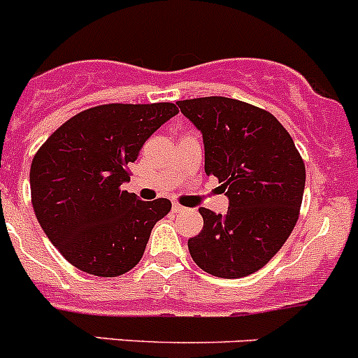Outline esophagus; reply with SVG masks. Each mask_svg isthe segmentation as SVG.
I'll return each mask as SVG.
<instances>
[{
  "label": "esophagus",
  "instance_id": "1",
  "mask_svg": "<svg viewBox=\"0 0 358 358\" xmlns=\"http://www.w3.org/2000/svg\"><path fill=\"white\" fill-rule=\"evenodd\" d=\"M173 212H175V213H182V212H185V206L178 205V203H173Z\"/></svg>",
  "mask_w": 358,
  "mask_h": 358
}]
</instances>
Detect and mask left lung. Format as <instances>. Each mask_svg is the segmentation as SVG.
I'll return each instance as SVG.
<instances>
[{
  "instance_id": "1",
  "label": "left lung",
  "mask_w": 358,
  "mask_h": 358,
  "mask_svg": "<svg viewBox=\"0 0 358 358\" xmlns=\"http://www.w3.org/2000/svg\"><path fill=\"white\" fill-rule=\"evenodd\" d=\"M201 130L205 173L219 178L228 212L199 208L203 229L189 238L196 265L222 279L250 275L285 245L299 220L306 166L288 130L265 109L228 96L178 100Z\"/></svg>"
}]
</instances>
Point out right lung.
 <instances>
[{
  "mask_svg": "<svg viewBox=\"0 0 358 358\" xmlns=\"http://www.w3.org/2000/svg\"><path fill=\"white\" fill-rule=\"evenodd\" d=\"M178 115L171 102L103 103L66 120L35 153L29 171L35 215L76 268L116 277L138 265L171 201L122 190L127 166L146 139Z\"/></svg>",
  "mask_w": 358,
  "mask_h": 358,
  "instance_id": "add662e5",
  "label": "right lung"
}]
</instances>
